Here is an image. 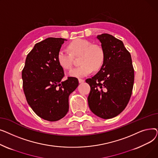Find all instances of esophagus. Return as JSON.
Returning <instances> with one entry per match:
<instances>
[{
	"label": "esophagus",
	"mask_w": 158,
	"mask_h": 158,
	"mask_svg": "<svg viewBox=\"0 0 158 158\" xmlns=\"http://www.w3.org/2000/svg\"><path fill=\"white\" fill-rule=\"evenodd\" d=\"M85 82L84 79H79V83H82V82Z\"/></svg>",
	"instance_id": "esophagus-1"
}]
</instances>
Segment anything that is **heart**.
I'll use <instances>...</instances> for the list:
<instances>
[{
    "label": "heart",
    "mask_w": 158,
    "mask_h": 158,
    "mask_svg": "<svg viewBox=\"0 0 158 158\" xmlns=\"http://www.w3.org/2000/svg\"><path fill=\"white\" fill-rule=\"evenodd\" d=\"M72 54L64 49H60L57 54V61L64 70H70L73 66V56H81L79 67L70 70L68 75L73 77H83L94 70H100L104 64L105 54L103 48L98 45H93L85 39H76L68 46Z\"/></svg>",
    "instance_id": "b5f03b06"
}]
</instances>
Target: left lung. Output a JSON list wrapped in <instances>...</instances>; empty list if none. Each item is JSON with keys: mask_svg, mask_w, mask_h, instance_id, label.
<instances>
[{"mask_svg": "<svg viewBox=\"0 0 158 158\" xmlns=\"http://www.w3.org/2000/svg\"><path fill=\"white\" fill-rule=\"evenodd\" d=\"M105 54L99 72L86 82L90 86V110L104 119L113 118L127 106L132 94L135 72L129 52L122 41L109 34L97 36Z\"/></svg>", "mask_w": 158, "mask_h": 158, "instance_id": "left-lung-1", "label": "left lung"}]
</instances>
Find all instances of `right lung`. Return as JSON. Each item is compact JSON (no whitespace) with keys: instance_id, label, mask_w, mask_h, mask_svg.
I'll list each match as a JSON object with an SVG mask.
<instances>
[{"instance_id":"obj_1","label":"right lung","mask_w":158,"mask_h":158,"mask_svg":"<svg viewBox=\"0 0 158 158\" xmlns=\"http://www.w3.org/2000/svg\"><path fill=\"white\" fill-rule=\"evenodd\" d=\"M66 40L48 38L35 44L27 54L22 72L27 102L40 117L50 122L63 118L69 111V97L79 81L68 77L57 61V54Z\"/></svg>"}]
</instances>
